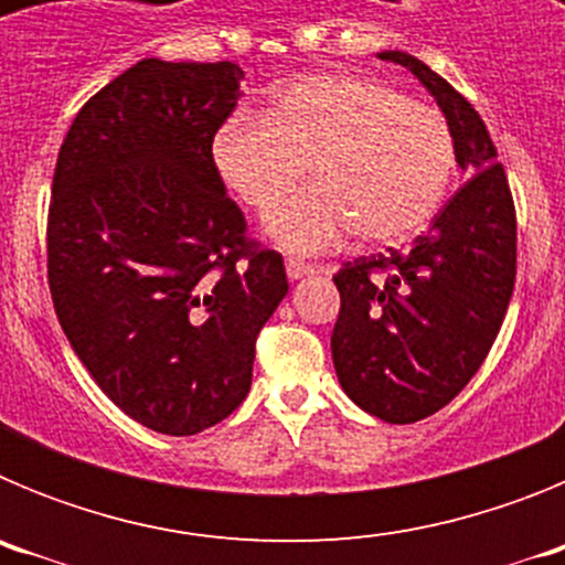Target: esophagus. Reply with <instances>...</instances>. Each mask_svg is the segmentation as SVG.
Here are the masks:
<instances>
[{"label":"esophagus","instance_id":"obj_1","mask_svg":"<svg viewBox=\"0 0 565 565\" xmlns=\"http://www.w3.org/2000/svg\"><path fill=\"white\" fill-rule=\"evenodd\" d=\"M319 268L311 266V263H302V259H286V274L288 279H302V277H311L317 274Z\"/></svg>","mask_w":565,"mask_h":565}]
</instances>
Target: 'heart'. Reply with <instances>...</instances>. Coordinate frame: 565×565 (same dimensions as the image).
<instances>
[{
  "instance_id": "heart-1",
  "label": "heart",
  "mask_w": 565,
  "mask_h": 565,
  "mask_svg": "<svg viewBox=\"0 0 565 565\" xmlns=\"http://www.w3.org/2000/svg\"><path fill=\"white\" fill-rule=\"evenodd\" d=\"M309 161L318 181L266 214V234L319 254L356 228L373 246L411 239L436 217L456 172L450 124L391 84L317 73L274 89L263 118L232 115L209 161L243 206L268 209Z\"/></svg>"
}]
</instances>
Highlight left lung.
I'll use <instances>...</instances> for the list:
<instances>
[{"label": "left lung", "instance_id": "left-lung-1", "mask_svg": "<svg viewBox=\"0 0 565 565\" xmlns=\"http://www.w3.org/2000/svg\"><path fill=\"white\" fill-rule=\"evenodd\" d=\"M450 124L456 163L472 174L407 252L344 263L331 333L339 384L364 413L413 424L450 404L476 376L515 288V206L481 115L436 70L402 50Z\"/></svg>", "mask_w": 565, "mask_h": 565}]
</instances>
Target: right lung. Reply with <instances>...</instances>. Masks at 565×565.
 <instances>
[{
	"label": "right lung",
	"instance_id": "obj_1",
	"mask_svg": "<svg viewBox=\"0 0 565 565\" xmlns=\"http://www.w3.org/2000/svg\"><path fill=\"white\" fill-rule=\"evenodd\" d=\"M234 62L143 58L89 98L58 149L47 217L56 317L129 418L194 436L248 396L254 342L282 297V257L209 161L237 107Z\"/></svg>",
	"mask_w": 565,
	"mask_h": 565
}]
</instances>
